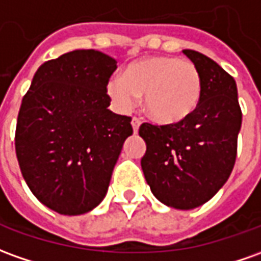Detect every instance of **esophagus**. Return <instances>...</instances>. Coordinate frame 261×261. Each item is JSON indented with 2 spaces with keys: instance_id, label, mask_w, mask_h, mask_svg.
<instances>
[{
  "instance_id": "obj_1",
  "label": "esophagus",
  "mask_w": 261,
  "mask_h": 261,
  "mask_svg": "<svg viewBox=\"0 0 261 261\" xmlns=\"http://www.w3.org/2000/svg\"><path fill=\"white\" fill-rule=\"evenodd\" d=\"M139 126H141V119L139 118H132V127H134L135 134H138Z\"/></svg>"
}]
</instances>
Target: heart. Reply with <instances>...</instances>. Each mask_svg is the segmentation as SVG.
Masks as SVG:
<instances>
[{"label": "heart", "instance_id": "1", "mask_svg": "<svg viewBox=\"0 0 261 261\" xmlns=\"http://www.w3.org/2000/svg\"><path fill=\"white\" fill-rule=\"evenodd\" d=\"M107 92L120 112H130L143 95V108L159 123H179L195 112L202 98L197 66L176 57H149L113 75Z\"/></svg>", "mask_w": 261, "mask_h": 261}]
</instances>
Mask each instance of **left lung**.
Returning a JSON list of instances; mask_svg holds the SVG:
<instances>
[{"mask_svg": "<svg viewBox=\"0 0 261 261\" xmlns=\"http://www.w3.org/2000/svg\"><path fill=\"white\" fill-rule=\"evenodd\" d=\"M202 76V98L189 118L172 125L142 123V170L154 197L189 210L210 200L229 179L237 154L242 109L233 76L200 52L185 49Z\"/></svg>", "mask_w": 261, "mask_h": 261, "instance_id": "8db88e82", "label": "left lung"}]
</instances>
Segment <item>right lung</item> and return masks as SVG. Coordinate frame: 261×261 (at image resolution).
<instances>
[{
    "label": "right lung",
    "instance_id": "right-lung-1",
    "mask_svg": "<svg viewBox=\"0 0 261 261\" xmlns=\"http://www.w3.org/2000/svg\"><path fill=\"white\" fill-rule=\"evenodd\" d=\"M116 61L76 49L38 68L15 130L21 173L39 202L57 213L91 212L107 195L129 116L111 112L107 84Z\"/></svg>",
    "mask_w": 261,
    "mask_h": 261
}]
</instances>
